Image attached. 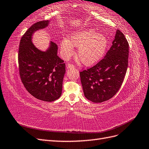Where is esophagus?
<instances>
[{"mask_svg": "<svg viewBox=\"0 0 149 149\" xmlns=\"http://www.w3.org/2000/svg\"><path fill=\"white\" fill-rule=\"evenodd\" d=\"M66 67H67L68 69H71V68H74L75 66H74V65H72L71 63H68L66 65Z\"/></svg>", "mask_w": 149, "mask_h": 149, "instance_id": "esophagus-1", "label": "esophagus"}]
</instances>
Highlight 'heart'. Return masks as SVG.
<instances>
[{
    "label": "heart",
    "mask_w": 149,
    "mask_h": 149,
    "mask_svg": "<svg viewBox=\"0 0 149 149\" xmlns=\"http://www.w3.org/2000/svg\"><path fill=\"white\" fill-rule=\"evenodd\" d=\"M107 39L105 35L96 33L93 29H87L74 32L70 39L64 38L60 43L62 55L69 58L74 53L75 47H78L77 56L83 63L91 66L100 61L107 47Z\"/></svg>",
    "instance_id": "heart-1"
}]
</instances>
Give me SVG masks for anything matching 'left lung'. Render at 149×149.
Listing matches in <instances>:
<instances>
[{"mask_svg": "<svg viewBox=\"0 0 149 149\" xmlns=\"http://www.w3.org/2000/svg\"><path fill=\"white\" fill-rule=\"evenodd\" d=\"M129 43L119 30L104 58L79 73L84 96L93 102L110 100L120 89L127 72Z\"/></svg>", "mask_w": 149, "mask_h": 149, "instance_id": "left-lung-1", "label": "left lung"}]
</instances>
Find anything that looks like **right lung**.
Returning a JSON list of instances; mask_svg holds the SVG:
<instances>
[{"label":"right lung","instance_id":"add662e5","mask_svg":"<svg viewBox=\"0 0 149 149\" xmlns=\"http://www.w3.org/2000/svg\"><path fill=\"white\" fill-rule=\"evenodd\" d=\"M49 22H37L22 36L18 61L20 77L26 91L38 100L52 102L61 96L65 63L57 55L56 43L51 42L47 50L42 52L31 42L35 31L47 27Z\"/></svg>","mask_w":149,"mask_h":149}]
</instances>
